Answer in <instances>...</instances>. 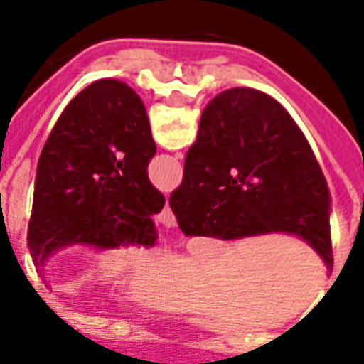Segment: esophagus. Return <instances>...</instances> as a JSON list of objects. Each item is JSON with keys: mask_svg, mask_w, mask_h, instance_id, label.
Wrapping results in <instances>:
<instances>
[{"mask_svg": "<svg viewBox=\"0 0 364 364\" xmlns=\"http://www.w3.org/2000/svg\"><path fill=\"white\" fill-rule=\"evenodd\" d=\"M156 219H159L160 225H164V227H176V217H173V213H171L170 205L168 204H166L164 210L156 215Z\"/></svg>", "mask_w": 364, "mask_h": 364, "instance_id": "esophagus-1", "label": "esophagus"}]
</instances>
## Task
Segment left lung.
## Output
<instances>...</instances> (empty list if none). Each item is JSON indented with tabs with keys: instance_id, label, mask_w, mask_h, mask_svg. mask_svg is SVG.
<instances>
[{
	"instance_id": "8db88e82",
	"label": "left lung",
	"mask_w": 364,
	"mask_h": 364,
	"mask_svg": "<svg viewBox=\"0 0 364 364\" xmlns=\"http://www.w3.org/2000/svg\"><path fill=\"white\" fill-rule=\"evenodd\" d=\"M156 153L147 111L136 90L100 79L71 100L54 124L37 164L28 225L36 266L62 249L85 245L153 247V215L164 196L147 177Z\"/></svg>"
}]
</instances>
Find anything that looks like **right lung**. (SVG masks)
Segmentation results:
<instances>
[{
  "instance_id": "1",
  "label": "right lung",
  "mask_w": 364,
  "mask_h": 364,
  "mask_svg": "<svg viewBox=\"0 0 364 364\" xmlns=\"http://www.w3.org/2000/svg\"><path fill=\"white\" fill-rule=\"evenodd\" d=\"M170 208L187 236L291 234L333 270L321 166L291 115L260 90L228 88L205 105Z\"/></svg>"
}]
</instances>
